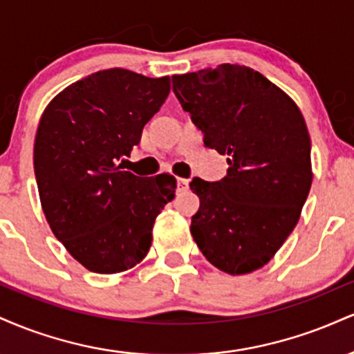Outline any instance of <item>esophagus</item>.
Wrapping results in <instances>:
<instances>
[{
  "label": "esophagus",
  "instance_id": "34e87169",
  "mask_svg": "<svg viewBox=\"0 0 354 354\" xmlns=\"http://www.w3.org/2000/svg\"><path fill=\"white\" fill-rule=\"evenodd\" d=\"M178 189L180 191H185L188 189V185H189V180H186V178H178Z\"/></svg>",
  "mask_w": 354,
  "mask_h": 354
}]
</instances>
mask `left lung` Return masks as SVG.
<instances>
[{
	"label": "left lung",
	"instance_id": "obj_1",
	"mask_svg": "<svg viewBox=\"0 0 354 354\" xmlns=\"http://www.w3.org/2000/svg\"><path fill=\"white\" fill-rule=\"evenodd\" d=\"M173 91L205 146L228 156V174L193 178L200 196L191 234L230 274L265 266L290 236L310 193L311 140L296 103L261 73L239 64L173 76Z\"/></svg>",
	"mask_w": 354,
	"mask_h": 354
}]
</instances>
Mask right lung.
<instances>
[{
  "label": "right lung",
  "instance_id": "obj_1",
  "mask_svg": "<svg viewBox=\"0 0 354 354\" xmlns=\"http://www.w3.org/2000/svg\"><path fill=\"white\" fill-rule=\"evenodd\" d=\"M168 93L169 76L111 68L64 88L39 120L33 163L43 213L68 253L93 273L138 265L151 246L154 219L174 198L169 174L123 171Z\"/></svg>",
  "mask_w": 354,
  "mask_h": 354
}]
</instances>
